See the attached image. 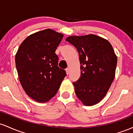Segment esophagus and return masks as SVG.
Here are the masks:
<instances>
[{"mask_svg":"<svg viewBox=\"0 0 133 133\" xmlns=\"http://www.w3.org/2000/svg\"><path fill=\"white\" fill-rule=\"evenodd\" d=\"M65 71H66V73H67V74H69V72H70V69L69 68H67V69H65Z\"/></svg>","mask_w":133,"mask_h":133,"instance_id":"1","label":"esophagus"}]
</instances>
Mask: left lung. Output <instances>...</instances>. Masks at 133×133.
<instances>
[{"mask_svg":"<svg viewBox=\"0 0 133 133\" xmlns=\"http://www.w3.org/2000/svg\"><path fill=\"white\" fill-rule=\"evenodd\" d=\"M77 49L81 76L73 82L77 97L85 106L99 103L113 81L117 56L110 42L94 34L69 36L65 39Z\"/></svg>","mask_w":133,"mask_h":133,"instance_id":"obj_1","label":"left lung"}]
</instances>
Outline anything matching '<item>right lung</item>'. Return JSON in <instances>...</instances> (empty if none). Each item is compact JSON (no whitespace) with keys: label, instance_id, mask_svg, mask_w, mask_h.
<instances>
[{"label":"right lung","instance_id":"add662e5","mask_svg":"<svg viewBox=\"0 0 133 133\" xmlns=\"http://www.w3.org/2000/svg\"><path fill=\"white\" fill-rule=\"evenodd\" d=\"M64 35L47 29L30 35L16 54L19 81L25 93L36 101L46 103L57 93L66 76L58 67L56 49Z\"/></svg>","mask_w":133,"mask_h":133}]
</instances>
